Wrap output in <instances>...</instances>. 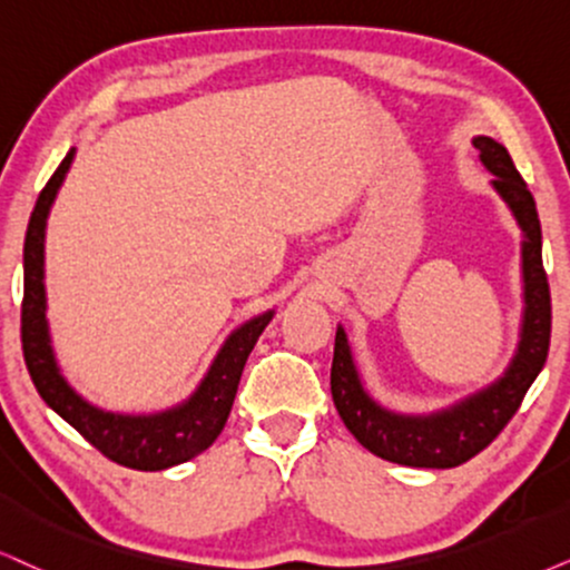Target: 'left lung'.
<instances>
[{
    "label": "left lung",
    "instance_id": "left-lung-1",
    "mask_svg": "<svg viewBox=\"0 0 570 570\" xmlns=\"http://www.w3.org/2000/svg\"><path fill=\"white\" fill-rule=\"evenodd\" d=\"M473 147L479 149L481 163L494 173V189L508 202L525 236V313L521 344H518L513 365L494 386L465 400L463 405L444 410V413L405 417L386 413L365 394L355 363H352L347 336L338 328L334 363H331V397H334L338 415H342L344 426L352 431V436L365 450L389 460V463L413 468H455L479 455L518 413L525 392L534 384L539 371L544 368L547 352H550L552 299L542 265V226H539L537 202L502 144L489 139V136H479V139H473Z\"/></svg>",
    "mask_w": 570,
    "mask_h": 570
}]
</instances>
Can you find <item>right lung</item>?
Returning <instances> with one entry per match:
<instances>
[{
  "instance_id": "right-lung-1",
  "label": "right lung",
  "mask_w": 570,
  "mask_h": 570,
  "mask_svg": "<svg viewBox=\"0 0 570 570\" xmlns=\"http://www.w3.org/2000/svg\"><path fill=\"white\" fill-rule=\"evenodd\" d=\"M73 153L76 149H70L60 168L52 173V178L36 199L31 220H28L23 247V305H20V342H23L26 368L31 373L41 400L57 415L65 417L86 442L97 446L107 460L134 468V471H163V468L197 458L218 439L228 413H232L244 363L273 313L257 315L244 323L239 331H234L191 400L168 413L144 417L112 415L78 397L57 371L45 315V226L55 194L73 163Z\"/></svg>"
}]
</instances>
